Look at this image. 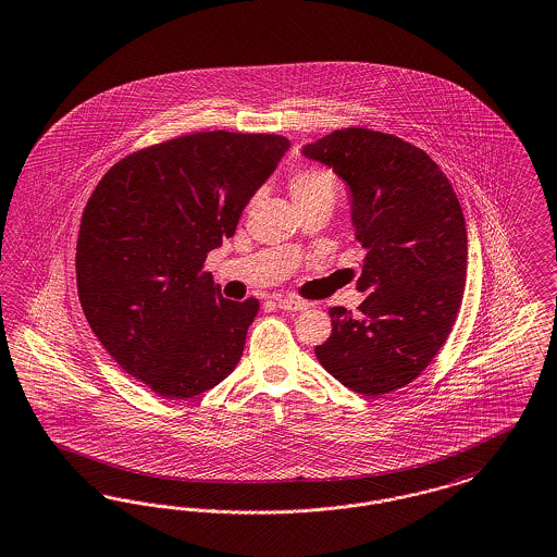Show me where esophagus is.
Here are the masks:
<instances>
[{
  "instance_id": "esophagus-1",
  "label": "esophagus",
  "mask_w": 557,
  "mask_h": 557,
  "mask_svg": "<svg viewBox=\"0 0 557 557\" xmlns=\"http://www.w3.org/2000/svg\"><path fill=\"white\" fill-rule=\"evenodd\" d=\"M277 309H282V311H305L307 309V302L305 300H298V298H280L277 302Z\"/></svg>"
}]
</instances>
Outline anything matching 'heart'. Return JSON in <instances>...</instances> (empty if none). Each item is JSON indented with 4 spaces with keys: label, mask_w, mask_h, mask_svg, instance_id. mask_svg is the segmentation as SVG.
<instances>
[{
    "label": "heart",
    "mask_w": 557,
    "mask_h": 557,
    "mask_svg": "<svg viewBox=\"0 0 557 557\" xmlns=\"http://www.w3.org/2000/svg\"><path fill=\"white\" fill-rule=\"evenodd\" d=\"M289 193L296 205L312 200H330L334 202L337 195V176L330 168L312 165L296 170L288 178Z\"/></svg>",
    "instance_id": "heart-1"
}]
</instances>
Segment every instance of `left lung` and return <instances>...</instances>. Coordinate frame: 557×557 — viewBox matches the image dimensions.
Returning a JSON list of instances; mask_svg holds the SVG:
<instances>
[{
  "mask_svg": "<svg viewBox=\"0 0 557 557\" xmlns=\"http://www.w3.org/2000/svg\"><path fill=\"white\" fill-rule=\"evenodd\" d=\"M350 188L352 225L367 248L358 317L330 309L332 335L314 348L323 369L364 396L419 377L440 352L467 284V223L440 165L423 149L369 128L305 145Z\"/></svg>",
  "mask_w": 557,
  "mask_h": 557,
  "instance_id": "obj_1",
  "label": "left lung"
}]
</instances>
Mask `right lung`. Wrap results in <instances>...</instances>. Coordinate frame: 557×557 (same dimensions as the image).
<instances>
[{
  "label": "right lung",
  "instance_id": "add662e5",
  "mask_svg": "<svg viewBox=\"0 0 557 557\" xmlns=\"http://www.w3.org/2000/svg\"><path fill=\"white\" fill-rule=\"evenodd\" d=\"M288 149L280 134H186L124 157L92 190L78 298L110 357L159 396H199L243 357L259 300L223 298L202 265Z\"/></svg>",
  "mask_w": 557,
  "mask_h": 557
}]
</instances>
